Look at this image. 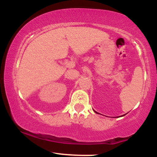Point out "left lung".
<instances>
[{
  "label": "left lung",
  "instance_id": "8db88e82",
  "mask_svg": "<svg viewBox=\"0 0 157 157\" xmlns=\"http://www.w3.org/2000/svg\"><path fill=\"white\" fill-rule=\"evenodd\" d=\"M95 112H96V111H95ZM96 113H97V112H96Z\"/></svg>",
  "mask_w": 157,
  "mask_h": 157
}]
</instances>
